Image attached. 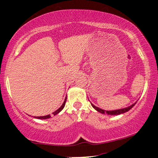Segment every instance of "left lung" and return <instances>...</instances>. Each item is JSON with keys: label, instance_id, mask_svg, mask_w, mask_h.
Returning a JSON list of instances; mask_svg holds the SVG:
<instances>
[{"label": "left lung", "instance_id": "left-lung-1", "mask_svg": "<svg viewBox=\"0 0 158 158\" xmlns=\"http://www.w3.org/2000/svg\"><path fill=\"white\" fill-rule=\"evenodd\" d=\"M136 102H135L134 104H132V106H130L129 107H125V108H122V109H119V110H110V111H108V110H102L99 108V107L95 106L94 105L91 103V106H93V108H95L96 110L99 112L100 113H102V114H107V115H120V114H123V113H126V112L129 111L130 109L132 108V107H133L135 105Z\"/></svg>", "mask_w": 158, "mask_h": 158}]
</instances>
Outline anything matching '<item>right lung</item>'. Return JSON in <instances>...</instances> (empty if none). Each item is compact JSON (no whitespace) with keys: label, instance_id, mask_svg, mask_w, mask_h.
Instances as JSON below:
<instances>
[{"label":"right lung","instance_id":"obj_1","mask_svg":"<svg viewBox=\"0 0 158 158\" xmlns=\"http://www.w3.org/2000/svg\"><path fill=\"white\" fill-rule=\"evenodd\" d=\"M66 100H67V98H65V100H64V102H63V103L62 106H61L60 107H59V108H58V110H57L56 111H55V112H54V113H53V115H57V114L60 113V112L61 110H62L63 109V107H65V102H66ZM34 118H38V119H43V120H44V119L50 118H51V115H45V116H39V117H34Z\"/></svg>","mask_w":158,"mask_h":158}]
</instances>
